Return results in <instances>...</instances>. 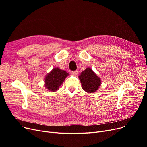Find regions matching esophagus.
I'll list each match as a JSON object with an SVG mask.
<instances>
[{
  "mask_svg": "<svg viewBox=\"0 0 147 147\" xmlns=\"http://www.w3.org/2000/svg\"><path fill=\"white\" fill-rule=\"evenodd\" d=\"M71 74H72V75H74V76H76V75L78 74V71H77V70L72 71V72H71Z\"/></svg>",
  "mask_w": 147,
  "mask_h": 147,
  "instance_id": "obj_1",
  "label": "esophagus"
}]
</instances>
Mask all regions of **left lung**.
Masks as SVG:
<instances>
[{"label":"left lung","mask_w":147,"mask_h":147,"mask_svg":"<svg viewBox=\"0 0 147 147\" xmlns=\"http://www.w3.org/2000/svg\"><path fill=\"white\" fill-rule=\"evenodd\" d=\"M83 90L86 92L93 93L98 90L101 84V80L90 68H86L79 75Z\"/></svg>","instance_id":"obj_1"}]
</instances>
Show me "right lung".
I'll use <instances>...</instances> for the list:
<instances>
[{
    "label": "right lung",
    "mask_w": 147,
    "mask_h": 147,
    "mask_svg": "<svg viewBox=\"0 0 147 147\" xmlns=\"http://www.w3.org/2000/svg\"><path fill=\"white\" fill-rule=\"evenodd\" d=\"M68 75L69 74L65 70H61L58 67L54 68L45 76V88L50 91H56Z\"/></svg>",
    "instance_id": "1"
}]
</instances>
